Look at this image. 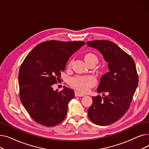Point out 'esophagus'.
Wrapping results in <instances>:
<instances>
[{
  "mask_svg": "<svg viewBox=\"0 0 149 149\" xmlns=\"http://www.w3.org/2000/svg\"><path fill=\"white\" fill-rule=\"evenodd\" d=\"M75 97H84L85 95L83 94V93L79 92H75Z\"/></svg>",
  "mask_w": 149,
  "mask_h": 149,
  "instance_id": "esophagus-1",
  "label": "esophagus"
}]
</instances>
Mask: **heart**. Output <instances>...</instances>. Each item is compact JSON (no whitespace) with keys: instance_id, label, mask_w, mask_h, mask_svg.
<instances>
[{"instance_id":"1","label":"heart","mask_w":149,"mask_h":149,"mask_svg":"<svg viewBox=\"0 0 149 149\" xmlns=\"http://www.w3.org/2000/svg\"><path fill=\"white\" fill-rule=\"evenodd\" d=\"M84 58L88 64L90 63H95V64H97L98 61L97 56L92 52H88L86 54L84 55ZM72 62V61H71L69 63V68L71 66ZM96 83V79L91 75L75 76L70 79L69 81V84L72 88L81 92H88L92 87L94 86Z\"/></svg>"}]
</instances>
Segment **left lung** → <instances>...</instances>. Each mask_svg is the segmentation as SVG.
<instances>
[{"instance_id": "obj_1", "label": "left lung", "mask_w": 149, "mask_h": 149, "mask_svg": "<svg viewBox=\"0 0 149 149\" xmlns=\"http://www.w3.org/2000/svg\"><path fill=\"white\" fill-rule=\"evenodd\" d=\"M96 48L108 62L110 71L101 78L98 93L104 97H93L88 109L90 120L99 126H107L120 120L129 109L138 84L134 60L115 43L109 40L87 42ZM106 92L107 96H104Z\"/></svg>"}]
</instances>
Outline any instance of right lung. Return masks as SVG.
I'll return each instance as SVG.
<instances>
[{
	"label": "right lung",
	"instance_id": "add662e5",
	"mask_svg": "<svg viewBox=\"0 0 149 149\" xmlns=\"http://www.w3.org/2000/svg\"><path fill=\"white\" fill-rule=\"evenodd\" d=\"M85 43L45 41L35 46L23 60L19 74L20 99L37 123L52 127L66 118L74 92L68 88L54 91L52 86L60 80L69 58Z\"/></svg>",
	"mask_w": 149,
	"mask_h": 149
}]
</instances>
